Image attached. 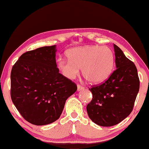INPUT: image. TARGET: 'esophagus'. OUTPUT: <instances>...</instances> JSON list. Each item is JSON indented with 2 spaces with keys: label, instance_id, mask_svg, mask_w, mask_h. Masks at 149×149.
<instances>
[{
  "label": "esophagus",
  "instance_id": "34e87169",
  "mask_svg": "<svg viewBox=\"0 0 149 149\" xmlns=\"http://www.w3.org/2000/svg\"><path fill=\"white\" fill-rule=\"evenodd\" d=\"M84 89V87L81 86V85H77V91H80L81 90H83Z\"/></svg>",
  "mask_w": 149,
  "mask_h": 149
}]
</instances>
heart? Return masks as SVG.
<instances>
[{
  "mask_svg": "<svg viewBox=\"0 0 149 149\" xmlns=\"http://www.w3.org/2000/svg\"><path fill=\"white\" fill-rule=\"evenodd\" d=\"M68 60L60 58L57 64L63 75L74 79L81 68L83 76L89 82L98 84L109 78L112 72L114 56L107 47L86 45L67 51Z\"/></svg>",
  "mask_w": 149,
  "mask_h": 149,
  "instance_id": "b5f03b06",
  "label": "heart"
}]
</instances>
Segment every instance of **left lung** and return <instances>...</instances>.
<instances>
[{
  "label": "left lung",
  "instance_id": "obj_1",
  "mask_svg": "<svg viewBox=\"0 0 149 149\" xmlns=\"http://www.w3.org/2000/svg\"><path fill=\"white\" fill-rule=\"evenodd\" d=\"M116 69L102 84L89 90L92 100L87 106L89 117L97 125H117L130 115L139 91L140 81L135 64L114 44Z\"/></svg>",
  "mask_w": 149,
  "mask_h": 149
}]
</instances>
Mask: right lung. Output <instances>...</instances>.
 Masks as SVG:
<instances>
[{
    "instance_id": "right-lung-1",
    "label": "right lung",
    "mask_w": 149,
    "mask_h": 149,
    "mask_svg": "<svg viewBox=\"0 0 149 149\" xmlns=\"http://www.w3.org/2000/svg\"><path fill=\"white\" fill-rule=\"evenodd\" d=\"M56 51V45L29 51L12 68V102L33 125H47L58 120L66 100L77 89L74 83L59 72Z\"/></svg>"
}]
</instances>
